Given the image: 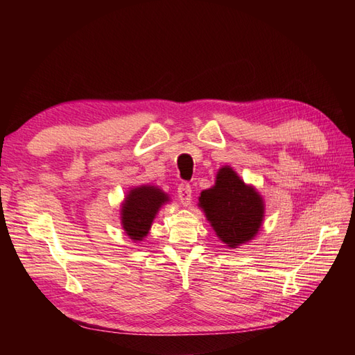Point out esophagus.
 Here are the masks:
<instances>
[{
    "label": "esophagus",
    "mask_w": 355,
    "mask_h": 355,
    "mask_svg": "<svg viewBox=\"0 0 355 355\" xmlns=\"http://www.w3.org/2000/svg\"><path fill=\"white\" fill-rule=\"evenodd\" d=\"M178 197H179L180 202L184 204L185 207H188L189 204H191L192 189H191V185L187 184V182H182V184L178 187Z\"/></svg>",
    "instance_id": "34e87169"
}]
</instances>
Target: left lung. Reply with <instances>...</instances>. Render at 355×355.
Listing matches in <instances>:
<instances>
[{"mask_svg": "<svg viewBox=\"0 0 355 355\" xmlns=\"http://www.w3.org/2000/svg\"><path fill=\"white\" fill-rule=\"evenodd\" d=\"M198 207L218 239L230 249H239V245L253 240L265 216L262 196L253 185L245 184L231 166L218 170L214 185L200 194Z\"/></svg>", "mask_w": 355, "mask_h": 355, "instance_id": "1", "label": "left lung"}]
</instances>
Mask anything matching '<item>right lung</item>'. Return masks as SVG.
I'll return each mask as SVG.
<instances>
[{"label":"right lung","instance_id":"obj_1","mask_svg":"<svg viewBox=\"0 0 355 355\" xmlns=\"http://www.w3.org/2000/svg\"><path fill=\"white\" fill-rule=\"evenodd\" d=\"M170 201L168 194L154 185H139L127 192L120 209L124 234L135 243L144 241L158 211Z\"/></svg>","mask_w":355,"mask_h":355}]
</instances>
